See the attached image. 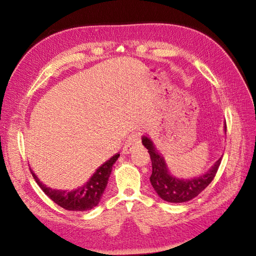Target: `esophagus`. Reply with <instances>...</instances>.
<instances>
[{"mask_svg": "<svg viewBox=\"0 0 256 256\" xmlns=\"http://www.w3.org/2000/svg\"><path fill=\"white\" fill-rule=\"evenodd\" d=\"M141 144V134L138 132H134L132 134H130L127 138V141L122 147V154H127L132 152L134 148Z\"/></svg>", "mask_w": 256, "mask_h": 256, "instance_id": "obj_1", "label": "esophagus"}]
</instances>
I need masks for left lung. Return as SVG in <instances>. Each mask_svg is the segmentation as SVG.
Wrapping results in <instances>:
<instances>
[{"label": "left lung", "mask_w": 256, "mask_h": 256, "mask_svg": "<svg viewBox=\"0 0 256 256\" xmlns=\"http://www.w3.org/2000/svg\"><path fill=\"white\" fill-rule=\"evenodd\" d=\"M224 131L226 132V125L224 126ZM142 143L148 150L152 160L150 184L157 194L166 202L184 203L198 196L212 182L221 164L220 158L205 174L188 180L178 178L170 172L164 157L161 156L148 136H143Z\"/></svg>", "instance_id": "8db88e82"}]
</instances>
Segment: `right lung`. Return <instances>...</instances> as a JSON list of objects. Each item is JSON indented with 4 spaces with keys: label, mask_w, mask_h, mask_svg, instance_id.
<instances>
[{
    "label": "right lung",
    "mask_w": 256,
    "mask_h": 256,
    "mask_svg": "<svg viewBox=\"0 0 256 256\" xmlns=\"http://www.w3.org/2000/svg\"><path fill=\"white\" fill-rule=\"evenodd\" d=\"M120 154H114L112 158L106 161L102 166H99L96 170V172L92 175L86 184H84L81 187L74 190H58L47 187L35 175L32 168L30 170L37 184L54 203L63 207L66 210L85 212L90 210V209L96 207L99 204L111 175L112 166Z\"/></svg>",
    "instance_id": "obj_1"
}]
</instances>
